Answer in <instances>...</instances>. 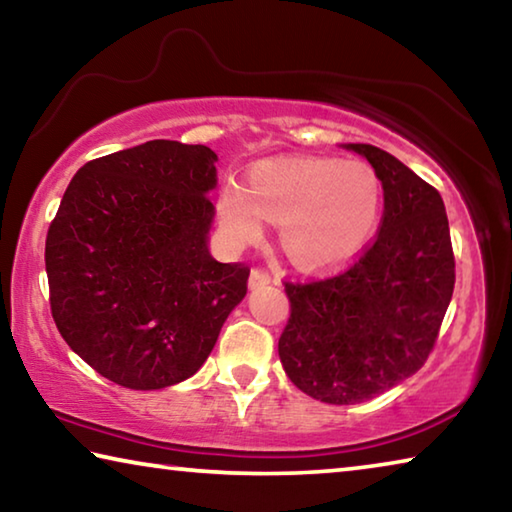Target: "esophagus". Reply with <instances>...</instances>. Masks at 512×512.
<instances>
[{"label": "esophagus", "mask_w": 512, "mask_h": 512, "mask_svg": "<svg viewBox=\"0 0 512 512\" xmlns=\"http://www.w3.org/2000/svg\"><path fill=\"white\" fill-rule=\"evenodd\" d=\"M266 284H271V275L259 271V268H253L248 277V287L250 289H259V287H266Z\"/></svg>", "instance_id": "obj_1"}]
</instances>
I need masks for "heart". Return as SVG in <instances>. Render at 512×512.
Returning <instances> with one entry per match:
<instances>
[{"instance_id":"b5f03b06","label":"heart","mask_w":512,"mask_h":512,"mask_svg":"<svg viewBox=\"0 0 512 512\" xmlns=\"http://www.w3.org/2000/svg\"><path fill=\"white\" fill-rule=\"evenodd\" d=\"M384 187L368 162L298 158L259 164L248 187L225 183L216 198L223 237L246 246L277 221L289 257L307 271H329L357 259L375 237Z\"/></svg>"}]
</instances>
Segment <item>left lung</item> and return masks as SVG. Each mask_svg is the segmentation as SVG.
<instances>
[{"instance_id": "left-lung-1", "label": "left lung", "mask_w": 512, "mask_h": 512, "mask_svg": "<svg viewBox=\"0 0 512 512\" xmlns=\"http://www.w3.org/2000/svg\"><path fill=\"white\" fill-rule=\"evenodd\" d=\"M366 158L384 187L372 246L348 271L287 282L291 316L277 343L282 368L325 404H359L418 372L454 293L445 203L395 155L343 144Z\"/></svg>"}]
</instances>
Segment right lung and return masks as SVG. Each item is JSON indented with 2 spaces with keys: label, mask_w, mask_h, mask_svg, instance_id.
Here are the masks:
<instances>
[{
  "label": "right lung",
  "mask_w": 512,
  "mask_h": 512,
  "mask_svg": "<svg viewBox=\"0 0 512 512\" xmlns=\"http://www.w3.org/2000/svg\"><path fill=\"white\" fill-rule=\"evenodd\" d=\"M219 160L151 140L76 171L45 246L51 316L65 343L115 384L160 391L210 357L250 268L210 253Z\"/></svg>",
  "instance_id": "right-lung-1"
}]
</instances>
